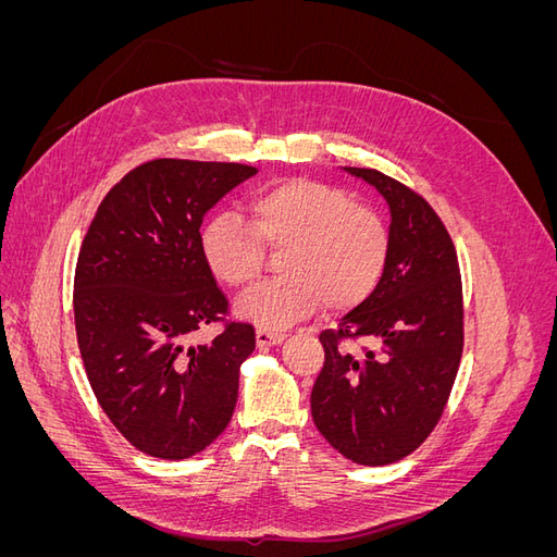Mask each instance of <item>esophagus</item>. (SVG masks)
I'll use <instances>...</instances> for the list:
<instances>
[{"label": "esophagus", "instance_id": "esophagus-1", "mask_svg": "<svg viewBox=\"0 0 557 557\" xmlns=\"http://www.w3.org/2000/svg\"><path fill=\"white\" fill-rule=\"evenodd\" d=\"M285 339V332H274V330H258L256 332V342H258V346L262 348V346H276V344H281Z\"/></svg>", "mask_w": 557, "mask_h": 557}]
</instances>
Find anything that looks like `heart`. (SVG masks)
Segmentation results:
<instances>
[{
	"mask_svg": "<svg viewBox=\"0 0 557 557\" xmlns=\"http://www.w3.org/2000/svg\"><path fill=\"white\" fill-rule=\"evenodd\" d=\"M250 227L232 213L201 230V258L230 288L256 281L264 250H281V278L252 285L234 311L262 330H283L315 311L358 307L379 285L387 262V227L369 207L350 205L334 185L290 178L260 190L248 205Z\"/></svg>",
	"mask_w": 557,
	"mask_h": 557,
	"instance_id": "obj_1",
	"label": "heart"
}]
</instances>
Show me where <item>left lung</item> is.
Segmentation results:
<instances>
[{
	"label": "left lung",
	"instance_id": "1",
	"mask_svg": "<svg viewBox=\"0 0 557 557\" xmlns=\"http://www.w3.org/2000/svg\"><path fill=\"white\" fill-rule=\"evenodd\" d=\"M344 172L385 199L391 246L374 293L320 334L325 364L311 416L344 458L379 467L407 458L440 423L462 358V281L448 232L423 197L376 170ZM348 338L373 348L350 351Z\"/></svg>",
	"mask_w": 557,
	"mask_h": 557
}]
</instances>
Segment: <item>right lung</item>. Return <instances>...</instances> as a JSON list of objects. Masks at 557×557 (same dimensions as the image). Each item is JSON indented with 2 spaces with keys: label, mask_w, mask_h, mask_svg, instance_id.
<instances>
[{
  "label": "right lung",
  "mask_w": 557,
  "mask_h": 557,
  "mask_svg": "<svg viewBox=\"0 0 557 557\" xmlns=\"http://www.w3.org/2000/svg\"><path fill=\"white\" fill-rule=\"evenodd\" d=\"M258 170L237 162L150 160L115 183L83 239L76 336L92 393L146 455L185 460L227 428L256 330L230 323L211 344L188 336L227 299L201 258L209 209Z\"/></svg>",
  "instance_id": "add662e5"
}]
</instances>
